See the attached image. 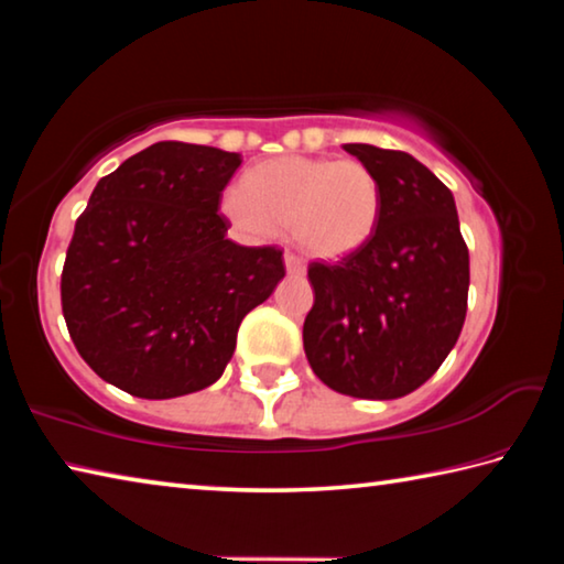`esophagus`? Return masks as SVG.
<instances>
[{"label":"esophagus","mask_w":564,"mask_h":564,"mask_svg":"<svg viewBox=\"0 0 564 564\" xmlns=\"http://www.w3.org/2000/svg\"><path fill=\"white\" fill-rule=\"evenodd\" d=\"M283 263H285V273L293 275V279H301V275H305V263H303V259H299V256L285 253Z\"/></svg>","instance_id":"esophagus-1"}]
</instances>
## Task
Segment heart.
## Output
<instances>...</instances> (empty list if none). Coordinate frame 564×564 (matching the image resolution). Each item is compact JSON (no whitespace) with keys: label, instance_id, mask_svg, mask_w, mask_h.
I'll return each instance as SVG.
<instances>
[{"label":"heart","instance_id":"heart-1","mask_svg":"<svg viewBox=\"0 0 564 564\" xmlns=\"http://www.w3.org/2000/svg\"><path fill=\"white\" fill-rule=\"evenodd\" d=\"M221 212L246 236L293 228L311 256L343 261L373 241L383 196L378 176L358 159L291 154L248 169L243 188L224 194Z\"/></svg>","mask_w":564,"mask_h":564}]
</instances>
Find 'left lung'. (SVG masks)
<instances>
[{
	"label": "left lung",
	"mask_w": 564,
	"mask_h": 564,
	"mask_svg": "<svg viewBox=\"0 0 564 564\" xmlns=\"http://www.w3.org/2000/svg\"><path fill=\"white\" fill-rule=\"evenodd\" d=\"M343 149L378 176L383 212L362 251L336 265L311 263L316 303L303 323L305 358L336 393L403 398L460 336L470 256L451 188L431 169L405 151Z\"/></svg>",
	"instance_id": "1"
}]
</instances>
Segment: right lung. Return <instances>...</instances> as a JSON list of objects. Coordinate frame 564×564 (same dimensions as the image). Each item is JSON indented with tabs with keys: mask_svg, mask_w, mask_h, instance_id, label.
Instances as JSON below:
<instances>
[{
	"mask_svg": "<svg viewBox=\"0 0 564 564\" xmlns=\"http://www.w3.org/2000/svg\"><path fill=\"white\" fill-rule=\"evenodd\" d=\"M241 154L159 141L104 176L79 216L62 311L79 356L147 400L214 386L248 311L285 275L279 248L226 238L221 191Z\"/></svg>",
	"mask_w": 564,
	"mask_h": 564,
	"instance_id": "right-lung-1",
	"label": "right lung"
}]
</instances>
